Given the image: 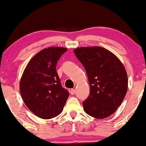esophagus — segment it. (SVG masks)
<instances>
[{"instance_id":"1","label":"esophagus","mask_w":146,"mask_h":146,"mask_svg":"<svg viewBox=\"0 0 146 146\" xmlns=\"http://www.w3.org/2000/svg\"><path fill=\"white\" fill-rule=\"evenodd\" d=\"M75 93V90L74 89H71L70 90V93H71V95H74Z\"/></svg>"}]
</instances>
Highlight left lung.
Wrapping results in <instances>:
<instances>
[{"instance_id": "8db88e82", "label": "left lung", "mask_w": 146, "mask_h": 146, "mask_svg": "<svg viewBox=\"0 0 146 146\" xmlns=\"http://www.w3.org/2000/svg\"><path fill=\"white\" fill-rule=\"evenodd\" d=\"M86 70L90 95L83 102L86 114L96 119L110 116L121 105L128 90V75L117 57L101 46L73 50Z\"/></svg>"}]
</instances>
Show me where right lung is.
I'll use <instances>...</instances> for the list:
<instances>
[{
	"mask_svg": "<svg viewBox=\"0 0 146 146\" xmlns=\"http://www.w3.org/2000/svg\"><path fill=\"white\" fill-rule=\"evenodd\" d=\"M67 48L52 46L44 48L30 60L21 81L23 102L36 116L49 119L62 112L69 93L62 87L56 67Z\"/></svg>",
	"mask_w": 146,
	"mask_h": 146,
	"instance_id": "obj_1",
	"label": "right lung"
}]
</instances>
